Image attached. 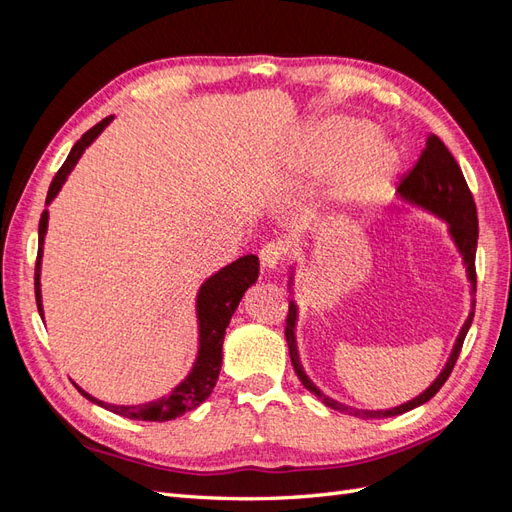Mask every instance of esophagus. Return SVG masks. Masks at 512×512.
Here are the masks:
<instances>
[{"label": "esophagus", "instance_id": "34e87169", "mask_svg": "<svg viewBox=\"0 0 512 512\" xmlns=\"http://www.w3.org/2000/svg\"><path fill=\"white\" fill-rule=\"evenodd\" d=\"M262 269L265 271H277V267L282 265V256H284V247L280 243H267L262 250L258 252Z\"/></svg>", "mask_w": 512, "mask_h": 512}]
</instances>
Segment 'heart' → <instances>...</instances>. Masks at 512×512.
I'll use <instances>...</instances> for the list:
<instances>
[{
    "label": "heart",
    "instance_id": "obj_1",
    "mask_svg": "<svg viewBox=\"0 0 512 512\" xmlns=\"http://www.w3.org/2000/svg\"><path fill=\"white\" fill-rule=\"evenodd\" d=\"M367 123L331 117L309 128L294 160V177L322 181L334 175L324 192L331 222L371 203L397 168L395 149L382 138H369Z\"/></svg>",
    "mask_w": 512,
    "mask_h": 512
}]
</instances>
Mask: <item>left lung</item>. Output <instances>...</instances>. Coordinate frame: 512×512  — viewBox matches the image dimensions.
<instances>
[{
  "label": "left lung",
  "mask_w": 512,
  "mask_h": 512,
  "mask_svg": "<svg viewBox=\"0 0 512 512\" xmlns=\"http://www.w3.org/2000/svg\"><path fill=\"white\" fill-rule=\"evenodd\" d=\"M397 194L401 200L406 203L421 207L433 215H438L440 220H444L448 224V232H451V239L457 247V252L463 258V265H466V273L468 280L472 286V294L476 292V241H478V218H476V205L472 192L468 188L466 179H463L461 168L457 164V160L453 158V153L446 149V145L440 141L436 134H429L425 149L421 153V158L414 164V168L410 173L401 179ZM292 271H290V282L288 286L292 288ZM474 301H472V309L468 320L463 322V327L455 339V346L451 356L444 365V369L440 371V376L433 380L427 389L416 395L414 399L406 401L397 408L391 410H361V408H352L342 404V401H335L331 397L324 395L318 386L307 378V374L303 371L301 359H299V348H297V316H299V307L294 301H290V309H288V318H286V342H288V350H290V361L294 367V374L299 376L301 384L309 393H314L318 399H322V404L327 408L339 410L344 414L356 416V418H386V416H397L404 414L412 408L423 406L425 401H429L433 395H436L442 384L451 376V371L457 363V356L461 352L463 339H466L470 324L474 318Z\"/></svg>",
  "instance_id": "obj_1"
}]
</instances>
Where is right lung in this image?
I'll return each instance as SVG.
<instances>
[{"label":"right lung","instance_id":"right-lung-1","mask_svg":"<svg viewBox=\"0 0 512 512\" xmlns=\"http://www.w3.org/2000/svg\"><path fill=\"white\" fill-rule=\"evenodd\" d=\"M113 121V115L96 123L94 128L87 130L81 141H76L72 151L68 153L66 162L61 164L57 170L55 179L51 181L49 194H46V205L53 203V198L59 194L61 185L66 183L68 175L76 162L81 160L83 151L96 141L100 132ZM46 228H49V209H44L40 215V226H38V258H36V303L38 312L44 318L42 309V290H40V267H42V252H44V237ZM260 262L258 256L247 254L239 260L230 262V265L222 267L218 273H213L209 280L200 286L196 294V318H198V354L196 361L190 369V374L185 376L170 395H164L160 399L147 401V404H136V406H115V404H104V401L91 397L85 393L79 384H74L76 389L81 391L83 397H87L94 404L111 410L119 416L132 418V421H173V418L198 408L203 401L211 395L215 382H218L220 369H222V344L226 327L239 307V301L243 299L245 290L258 280Z\"/></svg>","mask_w":512,"mask_h":512}]
</instances>
